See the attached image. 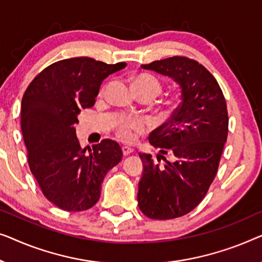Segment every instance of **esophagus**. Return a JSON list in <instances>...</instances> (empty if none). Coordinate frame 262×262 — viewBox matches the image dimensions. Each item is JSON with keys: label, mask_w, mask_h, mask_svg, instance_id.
Returning <instances> with one entry per match:
<instances>
[{"label": "esophagus", "mask_w": 262, "mask_h": 262, "mask_svg": "<svg viewBox=\"0 0 262 262\" xmlns=\"http://www.w3.org/2000/svg\"><path fill=\"white\" fill-rule=\"evenodd\" d=\"M122 152H123V156H128V154H130V153L134 152V149H133L132 147L122 146Z\"/></svg>", "instance_id": "esophagus-1"}]
</instances>
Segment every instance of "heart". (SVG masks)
Instances as JSON below:
<instances>
[{
  "label": "heart",
  "mask_w": 262,
  "mask_h": 262,
  "mask_svg": "<svg viewBox=\"0 0 262 262\" xmlns=\"http://www.w3.org/2000/svg\"><path fill=\"white\" fill-rule=\"evenodd\" d=\"M133 90L147 94L150 98H157L163 93L160 80L150 75H140L133 80ZM145 129V122L139 119H122L117 124V136L122 141L129 142L135 138V133H141Z\"/></svg>",
  "instance_id": "1"
}]
</instances>
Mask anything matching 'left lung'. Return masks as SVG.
<instances>
[{
    "label": "left lung",
    "mask_w": 262,
    "mask_h": 262,
    "mask_svg": "<svg viewBox=\"0 0 262 262\" xmlns=\"http://www.w3.org/2000/svg\"><path fill=\"white\" fill-rule=\"evenodd\" d=\"M179 84L180 103L171 117L149 134L160 148L158 161L139 153L143 164L138 205L153 220L184 216L203 201L215 179L228 136V110L222 90L203 65L186 57H171L141 65ZM171 155L168 162L165 155Z\"/></svg>",
    "instance_id": "left-lung-1"
}]
</instances>
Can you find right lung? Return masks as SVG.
<instances>
[{
	"mask_svg": "<svg viewBox=\"0 0 262 262\" xmlns=\"http://www.w3.org/2000/svg\"><path fill=\"white\" fill-rule=\"evenodd\" d=\"M126 65L88 57L59 60L43 69L22 97L21 129L29 168L43 196L65 211L93 208L105 174L122 159L120 145L110 139L86 153L75 124L80 109L95 104L103 80Z\"/></svg>",
	"mask_w": 262,
	"mask_h": 262,
	"instance_id": "right-lung-1",
	"label": "right lung"
}]
</instances>
